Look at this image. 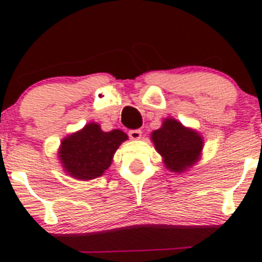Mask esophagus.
I'll list each match as a JSON object with an SVG mask.
<instances>
[{
    "label": "esophagus",
    "mask_w": 262,
    "mask_h": 262,
    "mask_svg": "<svg viewBox=\"0 0 262 262\" xmlns=\"http://www.w3.org/2000/svg\"><path fill=\"white\" fill-rule=\"evenodd\" d=\"M128 136L133 140H139L142 138V131L140 129H131V131H128Z\"/></svg>",
    "instance_id": "34e87169"
}]
</instances>
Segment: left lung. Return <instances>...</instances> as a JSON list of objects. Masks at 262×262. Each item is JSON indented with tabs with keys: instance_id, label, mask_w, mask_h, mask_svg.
<instances>
[{
	"instance_id": "8db88e82",
	"label": "left lung",
	"mask_w": 262,
	"mask_h": 262,
	"mask_svg": "<svg viewBox=\"0 0 262 262\" xmlns=\"http://www.w3.org/2000/svg\"><path fill=\"white\" fill-rule=\"evenodd\" d=\"M151 139L166 169L176 173L186 172L198 163L203 148L202 136L173 118L164 119L163 126L152 133Z\"/></svg>"
}]
</instances>
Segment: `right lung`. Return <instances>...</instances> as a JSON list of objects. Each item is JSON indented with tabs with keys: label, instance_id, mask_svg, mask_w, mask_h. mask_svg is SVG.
I'll return each mask as SVG.
<instances>
[{
	"label": "right lung",
	"instance_id": "right-lung-1",
	"mask_svg": "<svg viewBox=\"0 0 262 262\" xmlns=\"http://www.w3.org/2000/svg\"><path fill=\"white\" fill-rule=\"evenodd\" d=\"M128 136L113 129L105 133L98 123H89L61 140L59 159L72 177L88 181L99 177L111 165L113 156Z\"/></svg>",
	"mask_w": 262,
	"mask_h": 262
}]
</instances>
